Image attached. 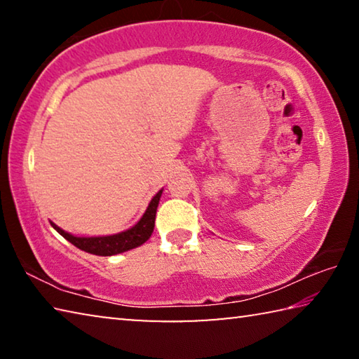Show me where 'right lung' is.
Instances as JSON below:
<instances>
[{"mask_svg":"<svg viewBox=\"0 0 359 359\" xmlns=\"http://www.w3.org/2000/svg\"><path fill=\"white\" fill-rule=\"evenodd\" d=\"M161 193L163 190L155 194L154 199H151L149 204L147 210H145V214L135 226L114 236H102V238H77V236H72L69 233H66V231L60 229L55 223L50 224L66 241H69L72 245H76L77 248H81V250L87 253L100 255V257H111V255L123 253L126 250H131V248L142 245L144 242L150 238L151 233H154L156 208L158 203H160Z\"/></svg>","mask_w":359,"mask_h":359,"instance_id":"add662e5","label":"right lung"}]
</instances>
